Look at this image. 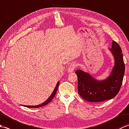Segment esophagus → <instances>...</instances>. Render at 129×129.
<instances>
[{"mask_svg":"<svg viewBox=\"0 0 129 129\" xmlns=\"http://www.w3.org/2000/svg\"><path fill=\"white\" fill-rule=\"evenodd\" d=\"M76 67H77V64H76V63L72 62V64L69 65V68H68V72H73V71L74 70V69L76 68Z\"/></svg>","mask_w":129,"mask_h":129,"instance_id":"obj_1","label":"esophagus"}]
</instances>
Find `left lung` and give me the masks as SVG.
I'll return each instance as SVG.
<instances>
[{
  "instance_id": "left-lung-1",
  "label": "left lung",
  "mask_w": 129,
  "mask_h": 129,
  "mask_svg": "<svg viewBox=\"0 0 129 129\" xmlns=\"http://www.w3.org/2000/svg\"><path fill=\"white\" fill-rule=\"evenodd\" d=\"M112 48L110 50L115 57V64L111 75L106 80L97 81L82 70L75 72L78 76V92L84 100L100 103L111 99L119 92L125 73V64L121 49L114 40Z\"/></svg>"
}]
</instances>
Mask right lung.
Returning <instances> with one entry per match:
<instances>
[{"mask_svg":"<svg viewBox=\"0 0 129 129\" xmlns=\"http://www.w3.org/2000/svg\"><path fill=\"white\" fill-rule=\"evenodd\" d=\"M59 83H60L59 81L57 82L56 85L55 87V89H54V90L53 92H52V94H51V95L50 96V97H49L47 100H46L45 101H44V103H43L42 104H39V105H38L34 106H26V105H24V106L28 107V108H40V107H42V106H45V105H47L48 104H49L52 100H53V99L54 97L55 96V95L56 93V91H57V88H58V86H59Z\"/></svg>","mask_w":129,"mask_h":129,"instance_id":"right-lung-1","label":"right lung"}]
</instances>
